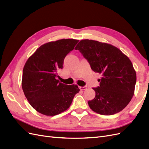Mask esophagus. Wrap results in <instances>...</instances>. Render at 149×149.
<instances>
[{"mask_svg": "<svg viewBox=\"0 0 149 149\" xmlns=\"http://www.w3.org/2000/svg\"><path fill=\"white\" fill-rule=\"evenodd\" d=\"M79 89H80L81 90H86V89H87V87H86V86H83V87L80 86V87H79Z\"/></svg>", "mask_w": 149, "mask_h": 149, "instance_id": "obj_1", "label": "esophagus"}]
</instances>
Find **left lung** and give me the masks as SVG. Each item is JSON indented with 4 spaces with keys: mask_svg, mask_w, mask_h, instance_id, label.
<instances>
[{
    "mask_svg": "<svg viewBox=\"0 0 149 149\" xmlns=\"http://www.w3.org/2000/svg\"><path fill=\"white\" fill-rule=\"evenodd\" d=\"M74 49L102 76L100 86L93 88L96 96L88 101L89 107L106 116L124 109L134 96L136 83V72L129 58L117 47L96 40H81Z\"/></svg>",
    "mask_w": 149,
    "mask_h": 149,
    "instance_id": "1",
    "label": "left lung"
}]
</instances>
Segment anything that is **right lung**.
Returning <instances> with one entry per match:
<instances>
[{
  "instance_id": "1",
  "label": "right lung",
  "mask_w": 149,
  "mask_h": 149,
  "mask_svg": "<svg viewBox=\"0 0 149 149\" xmlns=\"http://www.w3.org/2000/svg\"><path fill=\"white\" fill-rule=\"evenodd\" d=\"M78 42L69 38L45 43L26 61L22 89L30 104L39 113L48 116L61 114L68 109L79 93L78 86L66 85L56 79L65 56Z\"/></svg>"
}]
</instances>
